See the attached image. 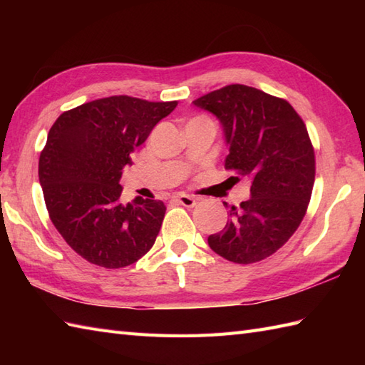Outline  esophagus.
Here are the masks:
<instances>
[{
    "label": "esophagus",
    "mask_w": 365,
    "mask_h": 365,
    "mask_svg": "<svg viewBox=\"0 0 365 365\" xmlns=\"http://www.w3.org/2000/svg\"><path fill=\"white\" fill-rule=\"evenodd\" d=\"M173 200L174 202H178L180 205H183V207H195L196 205V202H197V199H195L192 196H188V195H177V196H173Z\"/></svg>",
    "instance_id": "obj_1"
}]
</instances>
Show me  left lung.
Masks as SVG:
<instances>
[{
	"label": "left lung",
	"instance_id": "obj_1",
	"mask_svg": "<svg viewBox=\"0 0 365 365\" xmlns=\"http://www.w3.org/2000/svg\"><path fill=\"white\" fill-rule=\"evenodd\" d=\"M195 105L222 123L226 169L251 180V197L229 207L208 246L234 263L260 262L289 242L311 202L315 152L306 123L287 100L245 84L208 92Z\"/></svg>",
	"mask_w": 365,
	"mask_h": 365
}]
</instances>
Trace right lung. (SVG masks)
Returning a JSON list of instances; mask_svg holds the SVG:
<instances>
[{"mask_svg":"<svg viewBox=\"0 0 365 365\" xmlns=\"http://www.w3.org/2000/svg\"><path fill=\"white\" fill-rule=\"evenodd\" d=\"M173 102L113 96L64 111L48 131L38 180L54 227L94 265L123 268L149 252L166 207L135 197L123 205L122 169Z\"/></svg>","mask_w":365,"mask_h":365,"instance_id":"1","label":"right lung"}]
</instances>
